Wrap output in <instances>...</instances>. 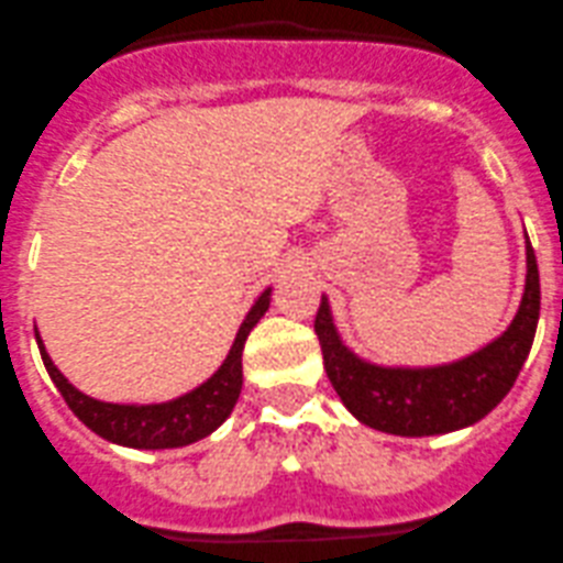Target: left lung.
Instances as JSON below:
<instances>
[{
  "label": "left lung",
  "instance_id": "1",
  "mask_svg": "<svg viewBox=\"0 0 563 563\" xmlns=\"http://www.w3.org/2000/svg\"><path fill=\"white\" fill-rule=\"evenodd\" d=\"M539 301V265L528 243L526 296L517 318L495 342L453 365L409 371L362 362L342 345L325 298L314 314V334L325 376L358 422L395 437H433L473 426L506 398L531 353Z\"/></svg>",
  "mask_w": 563,
  "mask_h": 563
}]
</instances>
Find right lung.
I'll use <instances>...</instances> for the list:
<instances>
[{"instance_id": "right-lung-1", "label": "right lung", "mask_w": 563, "mask_h": 563, "mask_svg": "<svg viewBox=\"0 0 563 563\" xmlns=\"http://www.w3.org/2000/svg\"><path fill=\"white\" fill-rule=\"evenodd\" d=\"M267 307H271V290L262 292L254 307H251V312L245 314L227 362L218 367V373L210 382H205L192 393L181 395V398L154 406H121L88 398L79 389H74L68 378L57 371L41 336L35 334V340L37 347H41L46 373L55 382V387L60 389L63 400L90 431L110 439L115 445L141 448V451H163V448H181L210 437L232 415L234 404L240 398V389H243V345L249 340L251 329L267 312Z\"/></svg>"}]
</instances>
